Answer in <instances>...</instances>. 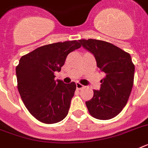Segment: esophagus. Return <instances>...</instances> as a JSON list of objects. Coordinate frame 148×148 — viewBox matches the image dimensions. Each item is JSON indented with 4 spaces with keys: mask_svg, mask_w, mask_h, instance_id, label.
<instances>
[{
    "mask_svg": "<svg viewBox=\"0 0 148 148\" xmlns=\"http://www.w3.org/2000/svg\"><path fill=\"white\" fill-rule=\"evenodd\" d=\"M76 88H77V89H78V90H81L82 88H84V85H82V84L80 83H77Z\"/></svg>",
    "mask_w": 148,
    "mask_h": 148,
    "instance_id": "obj_1",
    "label": "esophagus"
}]
</instances>
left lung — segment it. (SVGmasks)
<instances>
[{"mask_svg": "<svg viewBox=\"0 0 148 148\" xmlns=\"http://www.w3.org/2000/svg\"><path fill=\"white\" fill-rule=\"evenodd\" d=\"M79 42L94 54L97 67L105 74L100 90H94V96L86 101V106L95 118L111 119L123 110L133 88L134 65L131 55L103 40L81 39Z\"/></svg>", "mask_w": 148, "mask_h": 148, "instance_id": "1", "label": "left lung"}]
</instances>
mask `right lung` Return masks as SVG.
I'll return each instance as SVG.
<instances>
[{
	"label": "right lung",
	"mask_w": 148,
	"mask_h": 148,
	"mask_svg": "<svg viewBox=\"0 0 148 148\" xmlns=\"http://www.w3.org/2000/svg\"><path fill=\"white\" fill-rule=\"evenodd\" d=\"M81 47L77 40L40 47L22 56L16 67L17 89L28 111L39 121L54 124L64 119L76 90L74 82L54 80L68 53Z\"/></svg>",
	"instance_id": "right-lung-1"
}]
</instances>
